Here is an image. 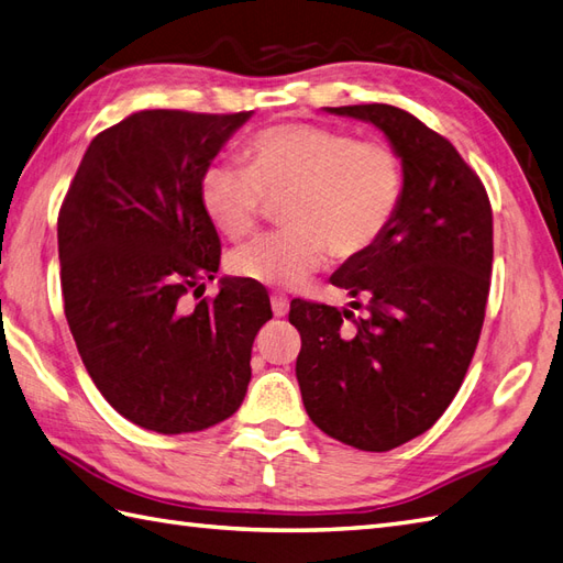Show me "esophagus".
<instances>
[{
  "instance_id": "1",
  "label": "esophagus",
  "mask_w": 563,
  "mask_h": 563,
  "mask_svg": "<svg viewBox=\"0 0 563 563\" xmlns=\"http://www.w3.org/2000/svg\"><path fill=\"white\" fill-rule=\"evenodd\" d=\"M272 310H274V316H277V318H284L286 313H289V298L282 296V294H274L272 296Z\"/></svg>"
}]
</instances>
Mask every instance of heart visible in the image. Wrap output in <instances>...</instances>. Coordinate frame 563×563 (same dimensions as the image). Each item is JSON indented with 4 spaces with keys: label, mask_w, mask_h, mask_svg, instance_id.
Wrapping results in <instances>:
<instances>
[{
    "label": "heart",
    "mask_w": 563,
    "mask_h": 563,
    "mask_svg": "<svg viewBox=\"0 0 563 563\" xmlns=\"http://www.w3.org/2000/svg\"><path fill=\"white\" fill-rule=\"evenodd\" d=\"M245 168L211 164L199 180L207 219L229 241L260 227L267 199L282 202L284 231L229 255L235 277L296 289L328 262L366 255L395 221L405 195L402 158L385 142L320 124H277L245 146Z\"/></svg>",
    "instance_id": "heart-1"
}]
</instances>
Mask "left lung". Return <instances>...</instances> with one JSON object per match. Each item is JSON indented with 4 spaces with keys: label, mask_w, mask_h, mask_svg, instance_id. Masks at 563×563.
Wrapping results in <instances>:
<instances>
[{
    "label": "left lung",
    "mask_w": 563,
    "mask_h": 563,
    "mask_svg": "<svg viewBox=\"0 0 563 563\" xmlns=\"http://www.w3.org/2000/svg\"><path fill=\"white\" fill-rule=\"evenodd\" d=\"M328 112L376 124L402 158L405 195L383 239L330 279L364 316L291 301L296 378L318 429L383 453L429 431L465 380L489 296L492 205L457 148L407 110Z\"/></svg>",
    "instance_id": "1"
}]
</instances>
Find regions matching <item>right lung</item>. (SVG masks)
<instances>
[{
    "label": "right lung",
    "instance_id": "right-lung-1",
    "mask_svg": "<svg viewBox=\"0 0 563 563\" xmlns=\"http://www.w3.org/2000/svg\"><path fill=\"white\" fill-rule=\"evenodd\" d=\"M253 112L140 110L86 148L57 219L65 316L110 407L148 431L214 427L241 407L272 318L257 284L217 277L221 241L199 180Z\"/></svg>",
    "mask_w": 563,
    "mask_h": 563
}]
</instances>
